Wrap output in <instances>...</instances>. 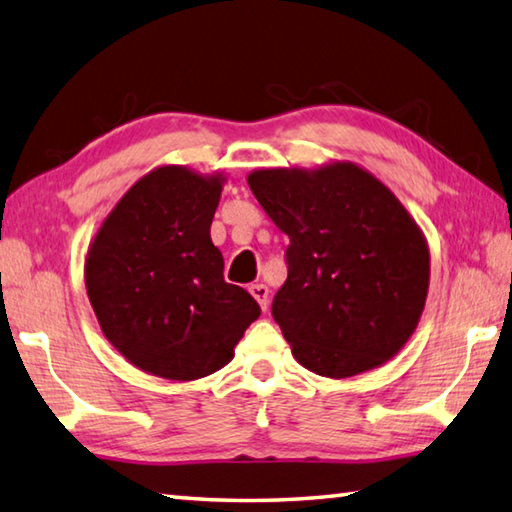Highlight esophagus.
<instances>
[{
  "label": "esophagus",
  "instance_id": "obj_1",
  "mask_svg": "<svg viewBox=\"0 0 512 512\" xmlns=\"http://www.w3.org/2000/svg\"><path fill=\"white\" fill-rule=\"evenodd\" d=\"M249 292H252V296L258 301V305L263 307V310H267V305H269V289H267V285L256 283V285L249 287Z\"/></svg>",
  "mask_w": 512,
  "mask_h": 512
}]
</instances>
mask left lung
Listing matches in <instances>:
<instances>
[{"instance_id": "8db88e82", "label": "left lung", "mask_w": 512, "mask_h": 512, "mask_svg": "<svg viewBox=\"0 0 512 512\" xmlns=\"http://www.w3.org/2000/svg\"><path fill=\"white\" fill-rule=\"evenodd\" d=\"M260 207L289 236L274 321L303 368L332 379L390 361L426 305L430 252L399 198L354 162L258 169Z\"/></svg>"}]
</instances>
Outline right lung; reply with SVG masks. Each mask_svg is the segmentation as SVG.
I'll use <instances>...</instances> for the list:
<instances>
[{
  "label": "right lung",
  "instance_id": "1",
  "mask_svg": "<svg viewBox=\"0 0 512 512\" xmlns=\"http://www.w3.org/2000/svg\"><path fill=\"white\" fill-rule=\"evenodd\" d=\"M223 173L167 165L140 178L102 223L86 254V294L109 343L142 372L194 381L234 359L260 316L225 283L211 243Z\"/></svg>",
  "mask_w": 512,
  "mask_h": 512
}]
</instances>
